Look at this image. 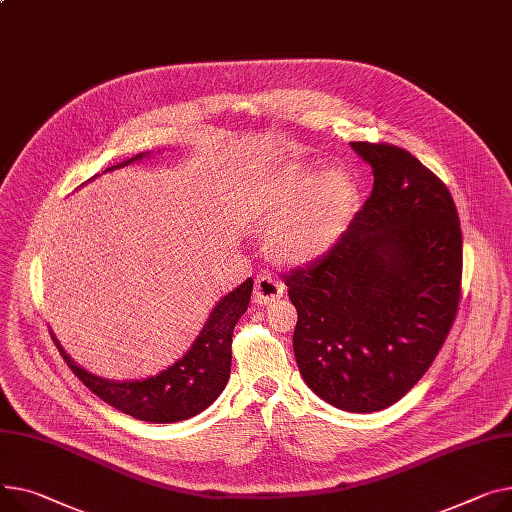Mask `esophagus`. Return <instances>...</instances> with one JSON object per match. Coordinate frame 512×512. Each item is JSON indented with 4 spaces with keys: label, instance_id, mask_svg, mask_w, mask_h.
I'll list each match as a JSON object with an SVG mask.
<instances>
[{
    "label": "esophagus",
    "instance_id": "34e87169",
    "mask_svg": "<svg viewBox=\"0 0 512 512\" xmlns=\"http://www.w3.org/2000/svg\"><path fill=\"white\" fill-rule=\"evenodd\" d=\"M284 294V284L280 280H276L274 276L269 274H261L255 280V290H253V300L257 304H271L276 302L278 298H282Z\"/></svg>",
    "mask_w": 512,
    "mask_h": 512
}]
</instances>
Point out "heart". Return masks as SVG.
I'll list each match as a JSON object with an SVG mask.
<instances>
[{
  "label": "heart",
  "mask_w": 512,
  "mask_h": 512,
  "mask_svg": "<svg viewBox=\"0 0 512 512\" xmlns=\"http://www.w3.org/2000/svg\"><path fill=\"white\" fill-rule=\"evenodd\" d=\"M354 181L331 166L315 175L304 162H286L265 173L249 191L245 220L271 230L269 245L288 263H306L327 253L346 228Z\"/></svg>",
  "instance_id": "heart-1"
}]
</instances>
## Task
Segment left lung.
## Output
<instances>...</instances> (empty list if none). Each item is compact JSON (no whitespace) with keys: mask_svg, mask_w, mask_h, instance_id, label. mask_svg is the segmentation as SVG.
I'll use <instances>...</instances> for the list:
<instances>
[{"mask_svg":"<svg viewBox=\"0 0 512 512\" xmlns=\"http://www.w3.org/2000/svg\"><path fill=\"white\" fill-rule=\"evenodd\" d=\"M350 146L372 168V193L327 255L284 282L304 383L337 410L370 414L410 391L445 344L463 238L449 189L416 156Z\"/></svg>","mask_w":512,"mask_h":512,"instance_id":"1","label":"left lung"}]
</instances>
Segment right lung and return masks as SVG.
Wrapping results in <instances>:
<instances>
[{
    "label": "right lung",
    "mask_w": 512,
    "mask_h": 512,
    "mask_svg": "<svg viewBox=\"0 0 512 512\" xmlns=\"http://www.w3.org/2000/svg\"><path fill=\"white\" fill-rule=\"evenodd\" d=\"M152 152L135 154L107 170H115L133 162L150 158ZM105 170V173H107ZM96 179V177H92ZM253 292V278L222 296L212 309L206 325L199 331L191 348L173 366L164 368L148 379L135 381H111L96 377L86 368L78 366L67 354L51 331L63 360L72 368L76 377L102 401L113 405L115 410L152 424L181 422L197 416L210 407L224 391L230 379L232 362V331L236 321L247 311Z\"/></svg>",
    "instance_id": "add662e5"
}]
</instances>
